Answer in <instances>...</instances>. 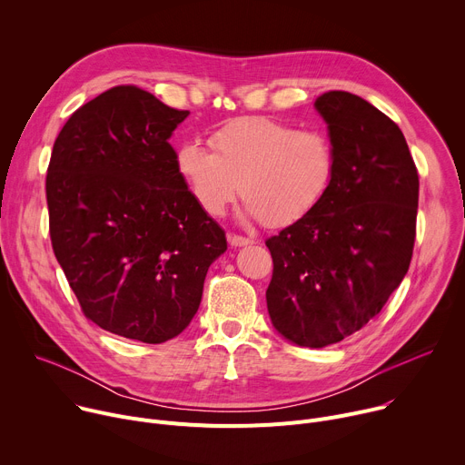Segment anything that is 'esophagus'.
<instances>
[{"label": "esophagus", "instance_id": "obj_1", "mask_svg": "<svg viewBox=\"0 0 465 465\" xmlns=\"http://www.w3.org/2000/svg\"><path fill=\"white\" fill-rule=\"evenodd\" d=\"M228 242H230L232 246L239 248V246H248V244H252L253 241H252V239H248V237H241V235H233V233H230V235H228Z\"/></svg>", "mask_w": 465, "mask_h": 465}]
</instances>
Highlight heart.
<instances>
[{
	"label": "heart",
	"mask_w": 465,
	"mask_h": 465,
	"mask_svg": "<svg viewBox=\"0 0 465 465\" xmlns=\"http://www.w3.org/2000/svg\"><path fill=\"white\" fill-rule=\"evenodd\" d=\"M176 153L178 173L210 215H223L239 193L242 223L287 226L305 217L325 194L335 171L329 140L271 117L237 119L212 138Z\"/></svg>",
	"instance_id": "b5f03b06"
}]
</instances>
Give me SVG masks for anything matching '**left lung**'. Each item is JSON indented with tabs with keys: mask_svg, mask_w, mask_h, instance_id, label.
Returning a JSON list of instances; mask_svg holds the SVG:
<instances>
[{
	"mask_svg": "<svg viewBox=\"0 0 465 465\" xmlns=\"http://www.w3.org/2000/svg\"><path fill=\"white\" fill-rule=\"evenodd\" d=\"M335 171L322 201L267 241V307L302 348L337 344L364 327L409 272L420 178L401 128L350 92L314 101Z\"/></svg>",
	"mask_w": 465,
	"mask_h": 465,
	"instance_id": "8db88e82",
	"label": "left lung"
}]
</instances>
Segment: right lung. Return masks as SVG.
Returning <instances> with one entry per match:
<instances>
[{"instance_id":"obj_1","label":"right lung","mask_w":465,"mask_h":465,"mask_svg":"<svg viewBox=\"0 0 465 465\" xmlns=\"http://www.w3.org/2000/svg\"><path fill=\"white\" fill-rule=\"evenodd\" d=\"M187 115L136 86L112 88L64 124L45 178L53 250L84 314L145 344L191 323L228 248L169 145Z\"/></svg>"}]
</instances>
